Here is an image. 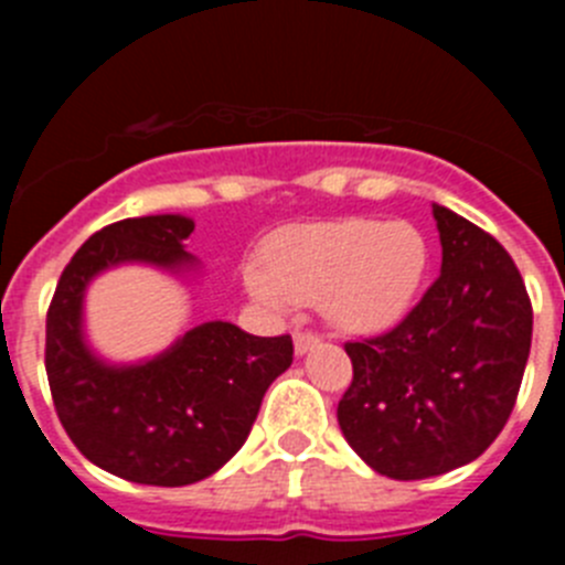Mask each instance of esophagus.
<instances>
[{"label":"esophagus","mask_w":565,"mask_h":565,"mask_svg":"<svg viewBox=\"0 0 565 565\" xmlns=\"http://www.w3.org/2000/svg\"><path fill=\"white\" fill-rule=\"evenodd\" d=\"M319 344V337L311 331H297L294 333V351H297V356H306L308 351H313Z\"/></svg>","instance_id":"obj_1"}]
</instances>
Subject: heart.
Here are the masks:
<instances>
[{"instance_id": "b5f03b06", "label": "heart", "mask_w": 565, "mask_h": 565, "mask_svg": "<svg viewBox=\"0 0 565 565\" xmlns=\"http://www.w3.org/2000/svg\"><path fill=\"white\" fill-rule=\"evenodd\" d=\"M427 266L430 248L413 223L342 217L279 232L268 257L243 266V286L271 313L322 302L333 326L371 333L407 317Z\"/></svg>"}]
</instances>
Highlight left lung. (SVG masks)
Returning <instances> with one entry per match:
<instances>
[{
  "label": "left lung",
  "mask_w": 565,
  "mask_h": 565,
  "mask_svg": "<svg viewBox=\"0 0 565 565\" xmlns=\"http://www.w3.org/2000/svg\"><path fill=\"white\" fill-rule=\"evenodd\" d=\"M441 274L382 337L348 342L339 427L379 476L422 481L476 461L515 407L532 302L507 248L433 203Z\"/></svg>",
  "instance_id": "8db88e82"
}]
</instances>
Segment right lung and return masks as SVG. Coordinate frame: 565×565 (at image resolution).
<instances>
[{
	"instance_id": "right-lung-1",
	"label": "right lung",
	"mask_w": 565,
	"mask_h": 565,
	"mask_svg": "<svg viewBox=\"0 0 565 565\" xmlns=\"http://www.w3.org/2000/svg\"><path fill=\"white\" fill-rule=\"evenodd\" d=\"M186 214L127 217L73 254L47 311L50 393L84 458L149 487H186L246 444L263 396L294 362L291 337H252L212 319L141 362H107L84 333L89 282L118 266H149L181 279L201 274L186 252Z\"/></svg>"
}]
</instances>
